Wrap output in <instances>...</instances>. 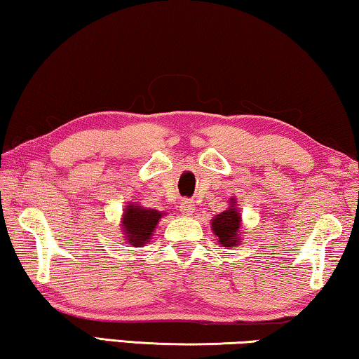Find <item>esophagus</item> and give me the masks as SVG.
<instances>
[{"mask_svg": "<svg viewBox=\"0 0 359 359\" xmlns=\"http://www.w3.org/2000/svg\"><path fill=\"white\" fill-rule=\"evenodd\" d=\"M194 202L192 201H187V198H184V201H181L180 203V212L186 215V217H189V215L194 213Z\"/></svg>", "mask_w": 359, "mask_h": 359, "instance_id": "obj_1", "label": "esophagus"}]
</instances>
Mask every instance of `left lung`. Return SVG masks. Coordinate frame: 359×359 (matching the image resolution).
<instances>
[{
  "mask_svg": "<svg viewBox=\"0 0 359 359\" xmlns=\"http://www.w3.org/2000/svg\"><path fill=\"white\" fill-rule=\"evenodd\" d=\"M210 223L215 237H217V241L223 247L234 249V247H237L242 242V217L241 212L237 210L236 197L229 198V207L224 212L215 215Z\"/></svg>",
  "mask_w": 359,
  "mask_h": 359,
  "instance_id": "left-lung-1",
  "label": "left lung"
}]
</instances>
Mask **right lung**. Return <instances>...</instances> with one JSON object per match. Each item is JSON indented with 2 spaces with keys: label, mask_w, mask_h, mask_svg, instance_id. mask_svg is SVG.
I'll return each instance as SVG.
<instances>
[{
  "label": "right lung",
  "mask_w": 359,
  "mask_h": 359,
  "mask_svg": "<svg viewBox=\"0 0 359 359\" xmlns=\"http://www.w3.org/2000/svg\"><path fill=\"white\" fill-rule=\"evenodd\" d=\"M165 215H167L165 212H158L156 208H146L135 202L125 205L122 222H120L125 241L133 247L146 245L151 241L156 226Z\"/></svg>",
  "instance_id": "right-lung-1"
}]
</instances>
